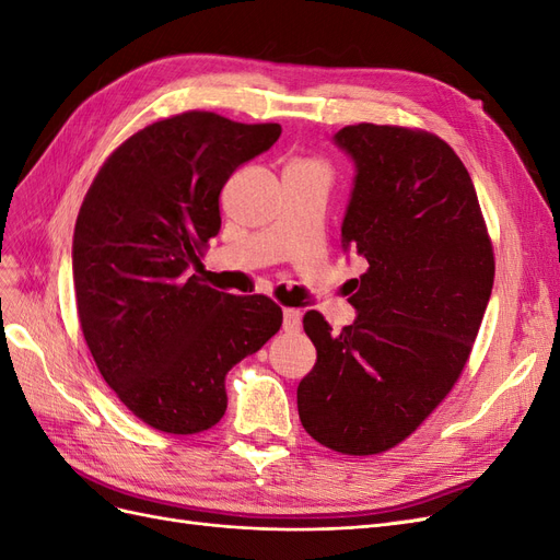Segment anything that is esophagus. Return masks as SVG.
<instances>
[{
  "instance_id": "esophagus-1",
  "label": "esophagus",
  "mask_w": 560,
  "mask_h": 560,
  "mask_svg": "<svg viewBox=\"0 0 560 560\" xmlns=\"http://www.w3.org/2000/svg\"><path fill=\"white\" fill-rule=\"evenodd\" d=\"M282 329L287 334H296L301 329V313L294 308H284L282 311Z\"/></svg>"
}]
</instances>
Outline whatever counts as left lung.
Returning a JSON list of instances; mask_svg holds the SVG:
<instances>
[{"label": "left lung", "instance_id": "8db88e82", "mask_svg": "<svg viewBox=\"0 0 560 560\" xmlns=\"http://www.w3.org/2000/svg\"><path fill=\"white\" fill-rule=\"evenodd\" d=\"M334 144L354 163L341 243L369 266L341 334L303 315L317 362L296 404L322 446L374 455L416 432L463 374L495 259L467 167L436 135L358 124Z\"/></svg>", "mask_w": 560, "mask_h": 560}]
</instances>
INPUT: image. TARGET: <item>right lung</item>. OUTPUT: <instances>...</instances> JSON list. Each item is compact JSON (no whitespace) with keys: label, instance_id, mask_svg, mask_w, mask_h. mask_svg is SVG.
I'll return each mask as SVG.
<instances>
[{"label":"right lung","instance_id":"obj_1","mask_svg":"<svg viewBox=\"0 0 560 560\" xmlns=\"http://www.w3.org/2000/svg\"><path fill=\"white\" fill-rule=\"evenodd\" d=\"M278 124L186 112L135 132L100 167L77 217L72 270L83 338L128 409L167 434L210 430L226 374L282 325L268 296L202 284L229 177L280 138Z\"/></svg>","mask_w":560,"mask_h":560}]
</instances>
